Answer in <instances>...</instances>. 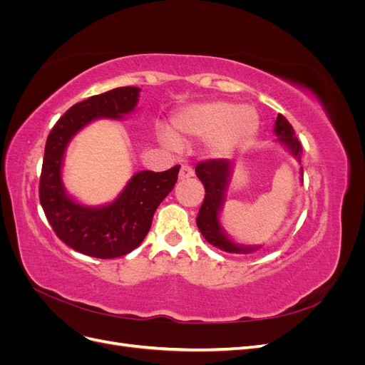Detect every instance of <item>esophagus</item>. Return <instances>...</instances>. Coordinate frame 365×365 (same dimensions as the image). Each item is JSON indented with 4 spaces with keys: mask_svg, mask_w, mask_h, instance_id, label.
Masks as SVG:
<instances>
[{
    "mask_svg": "<svg viewBox=\"0 0 365 365\" xmlns=\"http://www.w3.org/2000/svg\"><path fill=\"white\" fill-rule=\"evenodd\" d=\"M193 175H195V170H193L192 165H187V164H182V165H181V170H180V180L192 178Z\"/></svg>",
    "mask_w": 365,
    "mask_h": 365,
    "instance_id": "34e87169",
    "label": "esophagus"
}]
</instances>
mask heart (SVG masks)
I'll return each instance as SVG.
<instances>
[{
  "mask_svg": "<svg viewBox=\"0 0 365 365\" xmlns=\"http://www.w3.org/2000/svg\"><path fill=\"white\" fill-rule=\"evenodd\" d=\"M172 132L161 135L165 145L175 148L176 138H202L205 148L215 157H228L247 148L259 130V115L248 105L224 101H205L184 106L172 120Z\"/></svg>",
  "mask_w": 365,
  "mask_h": 365,
  "instance_id": "heart-1",
  "label": "heart"
}]
</instances>
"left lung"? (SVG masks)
I'll use <instances>...</instances> for the list:
<instances>
[{"mask_svg": "<svg viewBox=\"0 0 365 365\" xmlns=\"http://www.w3.org/2000/svg\"><path fill=\"white\" fill-rule=\"evenodd\" d=\"M275 135H279V141L291 150L292 155L300 161L302 158V145L298 138L295 137V132L292 125L286 120L282 114L277 115L275 120ZM231 163L225 158H213V160H205L196 164V176L200 178L204 184L205 196L202 205L200 208V213L196 217V225L200 228L202 236L208 244L213 247L227 251V252H252L256 248L252 247H244L237 245L235 242H231L224 231L220 230L219 225V212L220 207L224 204V196L227 192V185L230 182L231 176ZM303 170V169H302Z\"/></svg>", "mask_w": 365, "mask_h": 365, "instance_id": "1", "label": "left lung"}]
</instances>
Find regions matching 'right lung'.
Segmentation results:
<instances>
[{
  "instance_id": "right-lung-1",
  "label": "right lung",
  "mask_w": 365,
  "mask_h": 365,
  "mask_svg": "<svg viewBox=\"0 0 365 365\" xmlns=\"http://www.w3.org/2000/svg\"><path fill=\"white\" fill-rule=\"evenodd\" d=\"M138 93L137 86H120L73 105L56 121L46 143L39 180L43 213L63 244L90 257L114 259L135 250L149 233L157 207L178 180L180 165L164 172H138L117 200L103 207H85L65 193L62 160L76 132L96 118H121L134 111Z\"/></svg>"
}]
</instances>
